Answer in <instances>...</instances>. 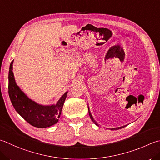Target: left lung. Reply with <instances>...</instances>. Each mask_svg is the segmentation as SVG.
<instances>
[{"label": "left lung", "mask_w": 160, "mask_h": 160, "mask_svg": "<svg viewBox=\"0 0 160 160\" xmlns=\"http://www.w3.org/2000/svg\"><path fill=\"white\" fill-rule=\"evenodd\" d=\"M88 110H89V117H90V118H91V119L92 120V121L93 122V123H94L96 126H98V124L97 123V122H96V121L93 119V117H92V114H91V112H90V111H89V107H88ZM125 126H121V127H118V128H110V130H118V129H121V128H124Z\"/></svg>", "instance_id": "obj_1"}]
</instances>
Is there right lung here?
<instances>
[{
    "mask_svg": "<svg viewBox=\"0 0 160 160\" xmlns=\"http://www.w3.org/2000/svg\"><path fill=\"white\" fill-rule=\"evenodd\" d=\"M13 62L14 60L9 66L8 93L15 110L34 127L44 128L57 123L60 117L67 92L54 105H42L32 101L22 92L15 82L12 71Z\"/></svg>",
    "mask_w": 160,
    "mask_h": 160,
    "instance_id": "1",
    "label": "right lung"
}]
</instances>
